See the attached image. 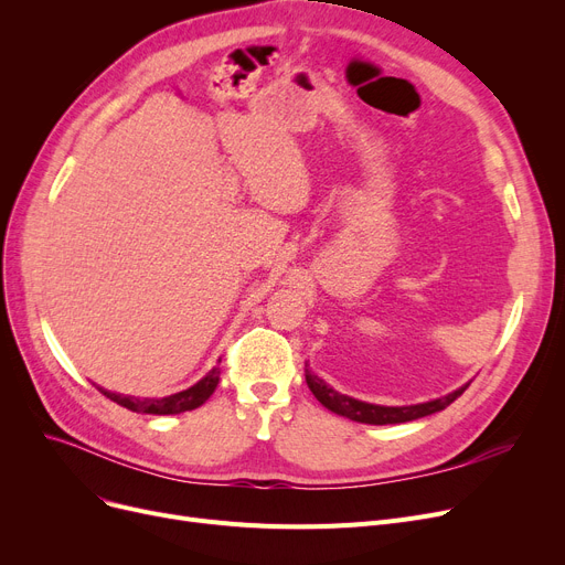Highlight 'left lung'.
<instances>
[{"label": "left lung", "instance_id": "obj_1", "mask_svg": "<svg viewBox=\"0 0 565 565\" xmlns=\"http://www.w3.org/2000/svg\"><path fill=\"white\" fill-rule=\"evenodd\" d=\"M305 377L311 394L318 398V403L322 407H328L330 412L339 414V417H345L350 422H358V424H371V426H387V424H407L414 419H422L428 417V414H435L444 407H449L467 387L469 382L458 387L456 392L447 394V396H439L426 403H417V405H375V403H366L360 398H352L345 394H339L334 387H330L328 382L320 380L309 364H305Z\"/></svg>", "mask_w": 565, "mask_h": 565}]
</instances>
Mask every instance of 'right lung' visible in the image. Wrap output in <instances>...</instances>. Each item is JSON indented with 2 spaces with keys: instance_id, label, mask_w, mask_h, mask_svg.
<instances>
[{
  "instance_id": "add662e5",
  "label": "right lung",
  "mask_w": 565,
  "mask_h": 565,
  "mask_svg": "<svg viewBox=\"0 0 565 565\" xmlns=\"http://www.w3.org/2000/svg\"><path fill=\"white\" fill-rule=\"evenodd\" d=\"M220 384V369L215 366L213 371H207L196 384H192V387L178 392V394H171V396H164V398H137V396H124V394H116V392H107L103 387L96 390L107 396L109 401L118 403L126 409H132L137 414H181V412H190V409H196L199 405H203L207 398L213 396V392L217 390Z\"/></svg>"
}]
</instances>
